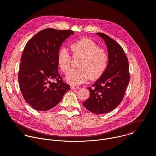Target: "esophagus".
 Listing matches in <instances>:
<instances>
[{"mask_svg":"<svg viewBox=\"0 0 156 156\" xmlns=\"http://www.w3.org/2000/svg\"><path fill=\"white\" fill-rule=\"evenodd\" d=\"M72 90H78V89H80V87H78V86H70Z\"/></svg>","mask_w":156,"mask_h":156,"instance_id":"34e87169","label":"esophagus"}]
</instances>
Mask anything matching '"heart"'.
I'll list each match as a JSON object with an SVG mask.
<instances>
[{"mask_svg":"<svg viewBox=\"0 0 156 156\" xmlns=\"http://www.w3.org/2000/svg\"><path fill=\"white\" fill-rule=\"evenodd\" d=\"M72 56L80 60L78 69L70 72L66 76V81L72 84H80L89 78L94 80L100 78L106 70L109 62L107 51L100 48L98 44L89 38H82L73 42L70 46ZM73 58L64 48L57 54V63L60 69L65 73L72 69Z\"/></svg>","mask_w":156,"mask_h":156,"instance_id":"heart-1","label":"heart"}]
</instances>
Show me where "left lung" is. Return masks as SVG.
<instances>
[{"mask_svg": "<svg viewBox=\"0 0 156 156\" xmlns=\"http://www.w3.org/2000/svg\"><path fill=\"white\" fill-rule=\"evenodd\" d=\"M107 46L109 62L104 74L87 87L90 96L83 104L90 112L102 114L114 110L122 102L129 81V65L120 44L104 33H97Z\"/></svg>", "mask_w": 156, "mask_h": 156, "instance_id": "8db88e82", "label": "left lung"}]
</instances>
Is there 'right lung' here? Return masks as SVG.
<instances>
[{
    "instance_id": "add662e5",
    "label": "right lung",
    "mask_w": 156,
    "mask_h": 156,
    "mask_svg": "<svg viewBox=\"0 0 156 156\" xmlns=\"http://www.w3.org/2000/svg\"><path fill=\"white\" fill-rule=\"evenodd\" d=\"M73 34L70 30L46 28L27 43L21 57L18 82L24 99L35 110L52 108L70 90L58 73L57 54L62 44Z\"/></svg>"
}]
</instances>
